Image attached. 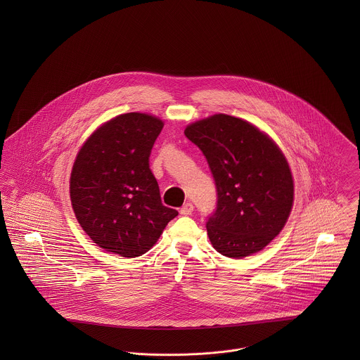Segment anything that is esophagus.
Here are the masks:
<instances>
[{
	"label": "esophagus",
	"mask_w": 360,
	"mask_h": 360,
	"mask_svg": "<svg viewBox=\"0 0 360 360\" xmlns=\"http://www.w3.org/2000/svg\"><path fill=\"white\" fill-rule=\"evenodd\" d=\"M193 210H194V206H193V204L187 202V204H184V205L181 206L180 213H181L183 216H188V214H191V213H193Z\"/></svg>",
	"instance_id": "obj_1"
}]
</instances>
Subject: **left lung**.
<instances>
[{
	"label": "left lung",
	"instance_id": "1",
	"mask_svg": "<svg viewBox=\"0 0 360 360\" xmlns=\"http://www.w3.org/2000/svg\"><path fill=\"white\" fill-rule=\"evenodd\" d=\"M205 155L217 202L206 221L213 248L227 257L263 250L284 227L294 202L285 156L247 120L217 113L184 130Z\"/></svg>",
	"mask_w": 360,
	"mask_h": 360
}]
</instances>
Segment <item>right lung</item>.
Returning <instances> with one entry per match:
<instances>
[{
	"mask_svg": "<svg viewBox=\"0 0 360 360\" xmlns=\"http://www.w3.org/2000/svg\"><path fill=\"white\" fill-rule=\"evenodd\" d=\"M162 127L153 115H119L97 129L76 156L72 207L86 234L108 252L141 257L179 214L162 204L150 169Z\"/></svg>",
	"mask_w": 360,
	"mask_h": 360,
	"instance_id": "obj_1",
	"label": "right lung"
}]
</instances>
